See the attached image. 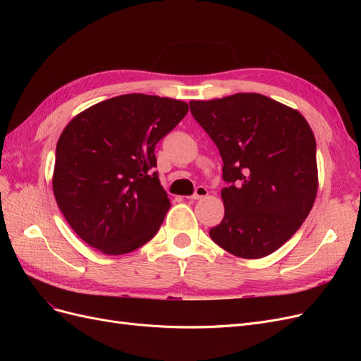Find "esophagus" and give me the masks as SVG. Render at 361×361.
Wrapping results in <instances>:
<instances>
[{
    "label": "esophagus",
    "mask_w": 361,
    "mask_h": 361,
    "mask_svg": "<svg viewBox=\"0 0 361 361\" xmlns=\"http://www.w3.org/2000/svg\"><path fill=\"white\" fill-rule=\"evenodd\" d=\"M206 195H207V188L203 187V185H199V187L195 188V191L190 195L188 199H191V200H199V199L206 197Z\"/></svg>",
    "instance_id": "obj_1"
}]
</instances>
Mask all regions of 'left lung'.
Returning a JSON list of instances; mask_svg holds the SVG:
<instances>
[{
	"label": "left lung",
	"instance_id": "obj_1",
	"mask_svg": "<svg viewBox=\"0 0 361 361\" xmlns=\"http://www.w3.org/2000/svg\"><path fill=\"white\" fill-rule=\"evenodd\" d=\"M223 159V221L212 241L238 257L274 253L301 227L318 191L316 141L305 118L257 93L191 101Z\"/></svg>",
	"mask_w": 361,
	"mask_h": 361
}]
</instances>
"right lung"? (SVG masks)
I'll list each match as a JSON object with an SVG mask.
<instances>
[{
  "mask_svg": "<svg viewBox=\"0 0 361 361\" xmlns=\"http://www.w3.org/2000/svg\"><path fill=\"white\" fill-rule=\"evenodd\" d=\"M187 113L185 102L133 93L90 106L64 128L52 188L82 241L125 255L157 235L170 200L155 171V146Z\"/></svg>",
  "mask_w": 361,
  "mask_h": 361,
  "instance_id": "add662e5",
  "label": "right lung"
}]
</instances>
